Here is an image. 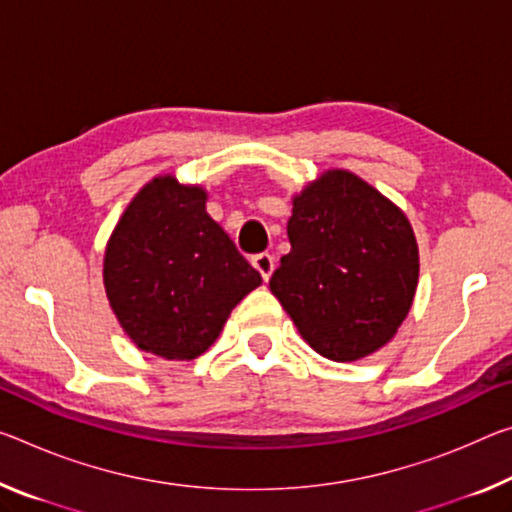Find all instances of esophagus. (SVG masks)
<instances>
[{"label": "esophagus", "instance_id": "esophagus-1", "mask_svg": "<svg viewBox=\"0 0 512 512\" xmlns=\"http://www.w3.org/2000/svg\"><path fill=\"white\" fill-rule=\"evenodd\" d=\"M253 266L259 271V275H262L264 282H269V278L273 275V269H275V259H273V255H269V253L255 255V257H253Z\"/></svg>", "mask_w": 512, "mask_h": 512}]
</instances>
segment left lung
Returning <instances> with one entry per match:
<instances>
[{
  "label": "left lung",
  "instance_id": "8db88e82",
  "mask_svg": "<svg viewBox=\"0 0 512 512\" xmlns=\"http://www.w3.org/2000/svg\"><path fill=\"white\" fill-rule=\"evenodd\" d=\"M291 250L269 287L316 353L355 362L399 332L415 300L419 246L392 200L330 168L291 198Z\"/></svg>",
  "mask_w": 512,
  "mask_h": 512
}]
</instances>
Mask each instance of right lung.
<instances>
[{
	"label": "right lung",
	"mask_w": 512,
	"mask_h": 512,
	"mask_svg": "<svg viewBox=\"0 0 512 512\" xmlns=\"http://www.w3.org/2000/svg\"><path fill=\"white\" fill-rule=\"evenodd\" d=\"M104 289L125 335L164 360H196L259 275L207 214V191L159 175L136 193L104 250Z\"/></svg>",
	"instance_id": "obj_1"
}]
</instances>
